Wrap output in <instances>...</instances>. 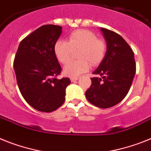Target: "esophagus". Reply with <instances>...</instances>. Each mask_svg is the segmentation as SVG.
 Returning <instances> with one entry per match:
<instances>
[{"instance_id":"esophagus-1","label":"esophagus","mask_w":151,"mask_h":151,"mask_svg":"<svg viewBox=\"0 0 151 151\" xmlns=\"http://www.w3.org/2000/svg\"><path fill=\"white\" fill-rule=\"evenodd\" d=\"M78 79V78H77V77H71L70 78V80L71 82H76V81H77Z\"/></svg>"}]
</instances>
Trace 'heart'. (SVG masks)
Segmentation results:
<instances>
[{"instance_id":"1","label":"heart","mask_w":151,"mask_h":151,"mask_svg":"<svg viewBox=\"0 0 151 151\" xmlns=\"http://www.w3.org/2000/svg\"><path fill=\"white\" fill-rule=\"evenodd\" d=\"M78 50V61H71L63 68V73L70 77H77L88 70L90 63L95 65L101 63L107 51L105 41L99 40L95 33L86 29H78L69 36L68 40H58L53 52L60 63L65 64L70 59L73 50Z\"/></svg>"}]
</instances>
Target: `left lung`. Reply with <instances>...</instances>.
<instances>
[{
  "label": "left lung",
  "instance_id": "left-lung-1",
  "mask_svg": "<svg viewBox=\"0 0 151 151\" xmlns=\"http://www.w3.org/2000/svg\"><path fill=\"white\" fill-rule=\"evenodd\" d=\"M107 42L105 56L91 78V85L86 91L91 104L101 109L111 108L123 100L131 88L136 73L132 49L119 34L100 28Z\"/></svg>",
  "mask_w": 151,
  "mask_h": 151
}]
</instances>
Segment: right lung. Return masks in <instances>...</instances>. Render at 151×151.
<instances>
[{"label": "right lung", "instance_id": "obj_1", "mask_svg": "<svg viewBox=\"0 0 151 151\" xmlns=\"http://www.w3.org/2000/svg\"><path fill=\"white\" fill-rule=\"evenodd\" d=\"M61 26L43 25L20 42L14 62L22 96L36 110L51 112L65 101L69 78L58 79L61 66L53 52Z\"/></svg>", "mask_w": 151, "mask_h": 151}]
</instances>
